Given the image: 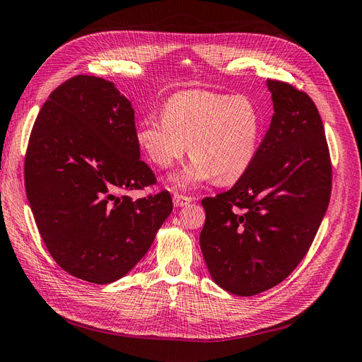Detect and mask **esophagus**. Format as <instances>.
Listing matches in <instances>:
<instances>
[{"instance_id":"esophagus-1","label":"esophagus","mask_w":362,"mask_h":362,"mask_svg":"<svg viewBox=\"0 0 362 362\" xmlns=\"http://www.w3.org/2000/svg\"><path fill=\"white\" fill-rule=\"evenodd\" d=\"M193 202V198H189V196H184V194H175L173 196V204L175 206H185L187 204Z\"/></svg>"}]
</instances>
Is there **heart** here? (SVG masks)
Instances as JSON below:
<instances>
[{
	"label": "heart",
	"mask_w": 362,
	"mask_h": 362,
	"mask_svg": "<svg viewBox=\"0 0 362 362\" xmlns=\"http://www.w3.org/2000/svg\"><path fill=\"white\" fill-rule=\"evenodd\" d=\"M261 129V113L247 96L184 90L163 105L161 119L141 120L136 140L161 169H169L189 149L193 160L172 182L194 189L213 178L223 185L242 178L257 157Z\"/></svg>",
	"instance_id": "obj_1"
}]
</instances>
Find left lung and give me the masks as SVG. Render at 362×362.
Segmentation results:
<instances>
[{"label": "left lung", "mask_w": 362, "mask_h": 362, "mask_svg": "<svg viewBox=\"0 0 362 362\" xmlns=\"http://www.w3.org/2000/svg\"><path fill=\"white\" fill-rule=\"evenodd\" d=\"M273 117L249 170L205 198L201 250L211 279L237 296L278 286L308 252L331 198V160L311 98L267 80Z\"/></svg>", "instance_id": "1"}]
</instances>
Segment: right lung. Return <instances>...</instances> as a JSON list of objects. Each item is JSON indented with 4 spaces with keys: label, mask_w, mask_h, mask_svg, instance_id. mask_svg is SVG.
<instances>
[{
    "label": "right lung",
    "mask_w": 362,
    "mask_h": 362,
    "mask_svg": "<svg viewBox=\"0 0 362 362\" xmlns=\"http://www.w3.org/2000/svg\"><path fill=\"white\" fill-rule=\"evenodd\" d=\"M156 182L140 160L134 110L115 83L78 75L36 117L25 190L39 234L69 275L93 284L125 276L172 213L168 192L134 201L119 190Z\"/></svg>",
    "instance_id": "obj_1"
}]
</instances>
